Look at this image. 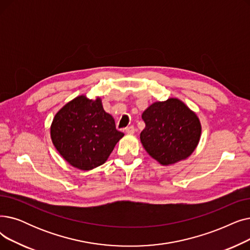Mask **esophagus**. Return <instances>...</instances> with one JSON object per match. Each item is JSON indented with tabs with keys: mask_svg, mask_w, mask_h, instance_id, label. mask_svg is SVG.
I'll list each match as a JSON object with an SVG mask.
<instances>
[{
	"mask_svg": "<svg viewBox=\"0 0 250 250\" xmlns=\"http://www.w3.org/2000/svg\"><path fill=\"white\" fill-rule=\"evenodd\" d=\"M125 132L127 134H133L135 132V129H134V126H129V127H126L125 128Z\"/></svg>",
	"mask_w": 250,
	"mask_h": 250,
	"instance_id": "obj_1",
	"label": "esophagus"
}]
</instances>
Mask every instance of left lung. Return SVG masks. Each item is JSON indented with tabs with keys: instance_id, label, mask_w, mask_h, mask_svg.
Masks as SVG:
<instances>
[{
	"instance_id": "8db88e82",
	"label": "left lung",
	"mask_w": 250,
	"mask_h": 250,
	"mask_svg": "<svg viewBox=\"0 0 250 250\" xmlns=\"http://www.w3.org/2000/svg\"><path fill=\"white\" fill-rule=\"evenodd\" d=\"M146 128L140 141L149 156L163 166L183 161L195 150L201 135L196 114L179 99L156 102L142 113Z\"/></svg>"
}]
</instances>
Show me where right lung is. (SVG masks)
Wrapping results in <instances>:
<instances>
[{
	"label": "right lung",
	"mask_w": 250,
	"mask_h": 250,
	"mask_svg": "<svg viewBox=\"0 0 250 250\" xmlns=\"http://www.w3.org/2000/svg\"><path fill=\"white\" fill-rule=\"evenodd\" d=\"M124 133L116 129L101 98L84 94L67 103L55 115L51 125L53 145L72 167L89 171L105 163Z\"/></svg>",
	"instance_id": "obj_1"
}]
</instances>
